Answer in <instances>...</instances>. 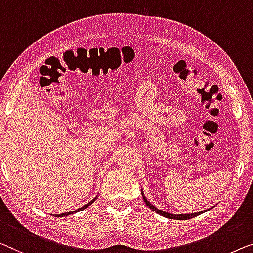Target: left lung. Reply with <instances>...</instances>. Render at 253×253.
I'll return each mask as SVG.
<instances>
[{
	"label": "left lung",
	"instance_id": "obj_1",
	"mask_svg": "<svg viewBox=\"0 0 253 253\" xmlns=\"http://www.w3.org/2000/svg\"><path fill=\"white\" fill-rule=\"evenodd\" d=\"M142 197H143L145 204L148 205V208H150L152 211L158 213V214H161L163 216H165V218H169V219H174V220H188V219H191V218H195L196 215H199L201 213L203 212H198V213H193V214H173V213H167V212H164L162 211V210H159L157 208H155L154 205L151 204L150 202L148 201L147 198H145V196L143 195V191H142ZM206 212V211H205Z\"/></svg>",
	"mask_w": 253,
	"mask_h": 253
}]
</instances>
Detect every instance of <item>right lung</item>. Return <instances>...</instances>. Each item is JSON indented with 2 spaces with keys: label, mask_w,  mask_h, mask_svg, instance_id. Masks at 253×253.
<instances>
[{
  "label": "right lung",
  "mask_w": 253,
  "mask_h": 253,
  "mask_svg": "<svg viewBox=\"0 0 253 253\" xmlns=\"http://www.w3.org/2000/svg\"><path fill=\"white\" fill-rule=\"evenodd\" d=\"M96 198H97V196H96L94 199H92V201H90L89 203H88V204H86L84 206H83V208H80V209L76 210V211H72V212H66V213H62V214H55V216H56V218H60V216L70 215V214H73V213H77V212H79V211H83V210H84L86 208H88V206H89L90 204H92V203L95 202V199H96Z\"/></svg>",
  "instance_id": "right-lung-1"
}]
</instances>
